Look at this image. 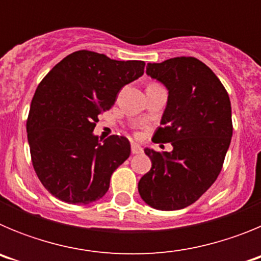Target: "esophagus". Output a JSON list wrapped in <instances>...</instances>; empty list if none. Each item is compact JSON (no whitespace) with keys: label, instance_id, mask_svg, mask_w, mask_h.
<instances>
[{"label":"esophagus","instance_id":"esophagus-1","mask_svg":"<svg viewBox=\"0 0 261 261\" xmlns=\"http://www.w3.org/2000/svg\"><path fill=\"white\" fill-rule=\"evenodd\" d=\"M130 150H132V154H140L142 151V149L140 145L132 144V146H130Z\"/></svg>","mask_w":261,"mask_h":261}]
</instances>
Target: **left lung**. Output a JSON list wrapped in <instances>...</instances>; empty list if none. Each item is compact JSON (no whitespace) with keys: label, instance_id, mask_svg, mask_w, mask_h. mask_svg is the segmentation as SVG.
Wrapping results in <instances>:
<instances>
[{"label":"left lung","instance_id":"left-lung-1","mask_svg":"<svg viewBox=\"0 0 261 261\" xmlns=\"http://www.w3.org/2000/svg\"><path fill=\"white\" fill-rule=\"evenodd\" d=\"M146 73L168 90L153 141L171 142L172 151L145 149L151 168L138 181V192L151 208L183 209L197 201L222 170L232 136L231 103L218 77L195 57L147 64Z\"/></svg>","mask_w":261,"mask_h":261}]
</instances>
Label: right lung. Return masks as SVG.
<instances>
[{"label":"right lung","mask_w":261,"mask_h":261,"mask_svg":"<svg viewBox=\"0 0 261 261\" xmlns=\"http://www.w3.org/2000/svg\"><path fill=\"white\" fill-rule=\"evenodd\" d=\"M144 61H117L82 49L41 80L27 117V138L34 170L50 195L80 205L106 195L130 144L115 135L100 144L93 130L99 115L114 106L121 87L144 74Z\"/></svg>","instance_id":"add662e5"}]
</instances>
